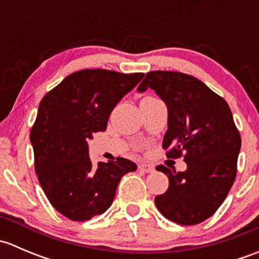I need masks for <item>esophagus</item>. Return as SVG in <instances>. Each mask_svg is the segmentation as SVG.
I'll list each match as a JSON object with an SVG mask.
<instances>
[{
  "mask_svg": "<svg viewBox=\"0 0 259 259\" xmlns=\"http://www.w3.org/2000/svg\"><path fill=\"white\" fill-rule=\"evenodd\" d=\"M139 169L142 171H144V173H151V171H154V166L150 165V164H140Z\"/></svg>",
  "mask_w": 259,
  "mask_h": 259,
  "instance_id": "obj_1",
  "label": "esophagus"
}]
</instances>
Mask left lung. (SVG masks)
<instances>
[{"mask_svg": "<svg viewBox=\"0 0 259 259\" xmlns=\"http://www.w3.org/2000/svg\"><path fill=\"white\" fill-rule=\"evenodd\" d=\"M150 88L168 106L163 149L169 159L184 158L185 171L156 166L169 178L155 205L169 221L194 226L213 215L237 176L241 134L222 96L205 83L177 71H150L138 90Z\"/></svg>", "mask_w": 259, "mask_h": 259, "instance_id": "obj_1", "label": "left lung"}]
</instances>
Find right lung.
Listing matches in <instances>:
<instances>
[{
  "mask_svg": "<svg viewBox=\"0 0 259 259\" xmlns=\"http://www.w3.org/2000/svg\"><path fill=\"white\" fill-rule=\"evenodd\" d=\"M143 72L80 70L41 100L30 140L35 171L49 202L75 222L108 210L122 176L137 170L129 159L91 164L88 139L104 132L113 109L143 79Z\"/></svg>",
  "mask_w": 259,
  "mask_h": 259,
  "instance_id": "right-lung-1",
  "label": "right lung"
}]
</instances>
